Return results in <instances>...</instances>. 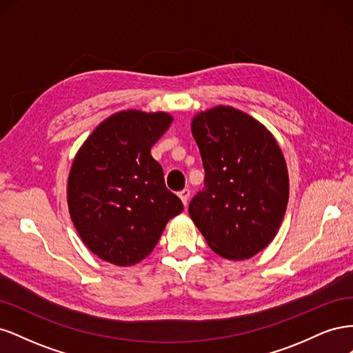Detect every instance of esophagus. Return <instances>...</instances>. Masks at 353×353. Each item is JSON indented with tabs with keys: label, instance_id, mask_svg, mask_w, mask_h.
Returning a JSON list of instances; mask_svg holds the SVG:
<instances>
[{
	"label": "esophagus",
	"instance_id": "34e87169",
	"mask_svg": "<svg viewBox=\"0 0 353 353\" xmlns=\"http://www.w3.org/2000/svg\"><path fill=\"white\" fill-rule=\"evenodd\" d=\"M178 196H179V199L183 200V203H184V206H187V203H188V199H190V190L188 188H184L183 191H179L178 193Z\"/></svg>",
	"mask_w": 353,
	"mask_h": 353
}]
</instances>
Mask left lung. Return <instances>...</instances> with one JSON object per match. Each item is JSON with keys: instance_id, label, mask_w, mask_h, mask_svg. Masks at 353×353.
I'll return each instance as SVG.
<instances>
[{"instance_id": "1", "label": "left lung", "mask_w": 353, "mask_h": 353, "mask_svg": "<svg viewBox=\"0 0 353 353\" xmlns=\"http://www.w3.org/2000/svg\"><path fill=\"white\" fill-rule=\"evenodd\" d=\"M191 131L205 168V187L188 212L209 248L243 261L268 245L288 201L281 148L252 116L230 105L199 113Z\"/></svg>"}]
</instances>
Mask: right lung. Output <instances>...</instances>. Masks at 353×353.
Wrapping results in <instances>:
<instances>
[{"mask_svg":"<svg viewBox=\"0 0 353 353\" xmlns=\"http://www.w3.org/2000/svg\"><path fill=\"white\" fill-rule=\"evenodd\" d=\"M172 116L125 110L101 122L74 157L68 205L85 245L103 261L128 266L150 254L183 201L165 185L153 144Z\"/></svg>","mask_w":353,"mask_h":353,"instance_id":"right-lung-1","label":"right lung"}]
</instances>
